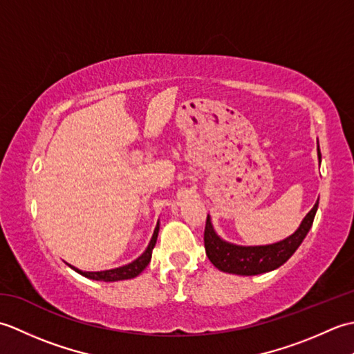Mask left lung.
Returning <instances> with one entry per match:
<instances>
[{"label":"left lung","mask_w":354,"mask_h":354,"mask_svg":"<svg viewBox=\"0 0 354 354\" xmlns=\"http://www.w3.org/2000/svg\"><path fill=\"white\" fill-rule=\"evenodd\" d=\"M318 158L321 160L319 146ZM318 204L319 198L310 212L306 214L303 222L299 223V227L293 234L280 240V242L270 245L245 246L227 242V240H223L214 231L212 217L208 214L204 232V242L205 252L209 261H212L217 269L222 270V272L236 275H259L280 268L292 257L293 252L298 250V246L303 243L307 232L312 228Z\"/></svg>","instance_id":"1"}]
</instances>
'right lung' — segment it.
<instances>
[{
	"label": "right lung",
	"instance_id": "1",
	"mask_svg": "<svg viewBox=\"0 0 354 354\" xmlns=\"http://www.w3.org/2000/svg\"><path fill=\"white\" fill-rule=\"evenodd\" d=\"M158 232H160V221H158V223H156L152 239H150L146 251L142 252L138 259H135L133 261L127 263V265H124V266L114 268V269H106V270H95V272H91V270H80L76 266H71V265H68V266L76 270L77 274L89 278V280L106 281V283L120 281V280H131V278L138 277L150 263V259H152V251H153L156 239H158Z\"/></svg>",
	"mask_w": 354,
	"mask_h": 354
}]
</instances>
